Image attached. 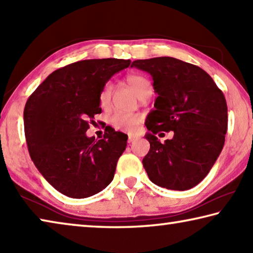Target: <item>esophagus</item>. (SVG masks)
<instances>
[{"instance_id": "esophagus-1", "label": "esophagus", "mask_w": 253, "mask_h": 253, "mask_svg": "<svg viewBox=\"0 0 253 253\" xmlns=\"http://www.w3.org/2000/svg\"><path fill=\"white\" fill-rule=\"evenodd\" d=\"M136 139V137L135 136H128V143H132V142H134V140Z\"/></svg>"}]
</instances>
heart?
Masks as SVG:
<instances>
[{
  "label": "heart",
  "mask_w": 253,
  "mask_h": 253,
  "mask_svg": "<svg viewBox=\"0 0 253 253\" xmlns=\"http://www.w3.org/2000/svg\"><path fill=\"white\" fill-rule=\"evenodd\" d=\"M126 83L139 99H148L152 96L153 84L146 77L137 74L128 75L126 77ZM111 95H113V84L106 83L99 92V104L102 108H107L109 106ZM140 122H142V116L139 114L116 113L109 118V124L115 129L125 131L128 134H134L138 130Z\"/></svg>",
  "instance_id": "heart-1"
}]
</instances>
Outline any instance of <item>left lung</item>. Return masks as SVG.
<instances>
[{"instance_id":"obj_1","label":"left lung","mask_w":253,"mask_h":253,"mask_svg":"<svg viewBox=\"0 0 253 253\" xmlns=\"http://www.w3.org/2000/svg\"><path fill=\"white\" fill-rule=\"evenodd\" d=\"M130 67L147 71L157 93L145 123L151 148L144 169L158 186L190 190L207 176L223 148L228 129L223 92L203 69L175 58L135 60ZM170 130L173 138L163 144L155 136Z\"/></svg>"}]
</instances>
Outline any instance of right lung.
I'll use <instances>...</instances> for the list:
<instances>
[{
	"instance_id": "1",
	"label": "right lung",
	"mask_w": 253,
	"mask_h": 253,
	"mask_svg": "<svg viewBox=\"0 0 253 253\" xmlns=\"http://www.w3.org/2000/svg\"><path fill=\"white\" fill-rule=\"evenodd\" d=\"M130 60L90 59L53 71L24 107V134L34 165L55 190L72 199L99 193L113 181L126 135L106 128L104 138L87 137L101 113L99 92Z\"/></svg>"
}]
</instances>
